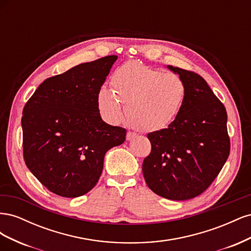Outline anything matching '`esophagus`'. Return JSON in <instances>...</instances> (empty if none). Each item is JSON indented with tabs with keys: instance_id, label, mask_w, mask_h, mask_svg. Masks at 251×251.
<instances>
[{
	"instance_id": "34e87169",
	"label": "esophagus",
	"mask_w": 251,
	"mask_h": 251,
	"mask_svg": "<svg viewBox=\"0 0 251 251\" xmlns=\"http://www.w3.org/2000/svg\"><path fill=\"white\" fill-rule=\"evenodd\" d=\"M136 135L135 133H133V132H131V131H128L127 133H126V140H132L133 138H135L136 137Z\"/></svg>"
}]
</instances>
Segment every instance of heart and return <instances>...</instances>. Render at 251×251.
<instances>
[{
    "label": "heart",
    "instance_id": "heart-1",
    "mask_svg": "<svg viewBox=\"0 0 251 251\" xmlns=\"http://www.w3.org/2000/svg\"><path fill=\"white\" fill-rule=\"evenodd\" d=\"M112 89L101 87L97 107L103 120L119 124L125 107L130 123L141 131H158L177 118L186 97V86L178 75L164 73L136 60L119 66L111 77Z\"/></svg>",
    "mask_w": 251,
    "mask_h": 251
}]
</instances>
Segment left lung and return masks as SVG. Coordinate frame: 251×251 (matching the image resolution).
Here are the masks:
<instances>
[{"instance_id": "obj_1", "label": "left lung", "mask_w": 251, "mask_h": 251, "mask_svg": "<svg viewBox=\"0 0 251 251\" xmlns=\"http://www.w3.org/2000/svg\"><path fill=\"white\" fill-rule=\"evenodd\" d=\"M186 86L179 115L160 131L148 134L151 154L142 173L155 194L170 200H188L216 179L230 151L227 113L207 82L195 72L168 66Z\"/></svg>"}]
</instances>
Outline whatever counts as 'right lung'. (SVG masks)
Returning <instances> with one entry per match:
<instances>
[{
	"mask_svg": "<svg viewBox=\"0 0 251 251\" xmlns=\"http://www.w3.org/2000/svg\"><path fill=\"white\" fill-rule=\"evenodd\" d=\"M116 55L71 68L44 80L23 110V151L29 171L50 192L76 198L100 179L103 158L126 131L105 124L97 93Z\"/></svg>",
	"mask_w": 251,
	"mask_h": 251,
	"instance_id": "add662e5",
	"label": "right lung"
}]
</instances>
